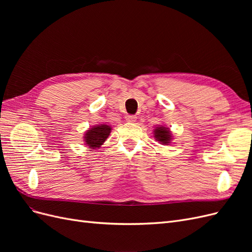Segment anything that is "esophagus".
I'll return each instance as SVG.
<instances>
[{
	"mask_svg": "<svg viewBox=\"0 0 252 252\" xmlns=\"http://www.w3.org/2000/svg\"><path fill=\"white\" fill-rule=\"evenodd\" d=\"M126 121L130 122V123H133V122L136 121V117L133 116V114H129V116L126 117Z\"/></svg>",
	"mask_w": 252,
	"mask_h": 252,
	"instance_id": "34e87169",
	"label": "esophagus"
}]
</instances>
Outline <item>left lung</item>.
I'll return each instance as SVG.
<instances>
[{"instance_id":"obj_1","label":"left lung","mask_w":252,"mask_h":252,"mask_svg":"<svg viewBox=\"0 0 252 252\" xmlns=\"http://www.w3.org/2000/svg\"><path fill=\"white\" fill-rule=\"evenodd\" d=\"M155 138L157 139V141H158L163 145H168L171 141V132L169 130V128L166 127H157L155 129Z\"/></svg>"}]
</instances>
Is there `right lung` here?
I'll list each match as a JSON object with an SVG mask.
<instances>
[{
	"mask_svg": "<svg viewBox=\"0 0 252 252\" xmlns=\"http://www.w3.org/2000/svg\"><path fill=\"white\" fill-rule=\"evenodd\" d=\"M111 132V127L108 125H97L91 127L85 132V143L90 149L101 147V145L108 138Z\"/></svg>",
	"mask_w": 252,
	"mask_h": 252,
	"instance_id": "right-lung-1",
	"label": "right lung"
}]
</instances>
